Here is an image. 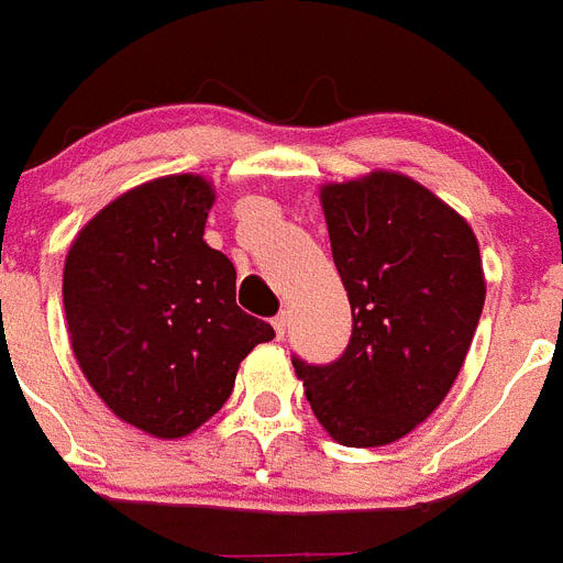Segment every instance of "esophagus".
Returning <instances> with one entry per match:
<instances>
[{"mask_svg": "<svg viewBox=\"0 0 563 563\" xmlns=\"http://www.w3.org/2000/svg\"><path fill=\"white\" fill-rule=\"evenodd\" d=\"M272 327H274V332H277V338L286 335V327H289V318H286V312L277 314V318L272 321Z\"/></svg>", "mask_w": 563, "mask_h": 563, "instance_id": "34e87169", "label": "esophagus"}]
</instances>
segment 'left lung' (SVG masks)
<instances>
[{
	"label": "left lung",
	"instance_id": "1",
	"mask_svg": "<svg viewBox=\"0 0 563 563\" xmlns=\"http://www.w3.org/2000/svg\"><path fill=\"white\" fill-rule=\"evenodd\" d=\"M353 338L314 367L291 358L306 399L341 445H390L454 387L486 303L472 225L405 173L321 185Z\"/></svg>",
	"mask_w": 563,
	"mask_h": 563
}]
</instances>
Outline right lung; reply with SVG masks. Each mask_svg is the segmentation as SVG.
<instances>
[{"mask_svg":"<svg viewBox=\"0 0 563 563\" xmlns=\"http://www.w3.org/2000/svg\"><path fill=\"white\" fill-rule=\"evenodd\" d=\"M213 185L173 173L132 187L80 228L63 268L68 341L121 422L181 440L234 390L274 329L236 306L234 263L205 242Z\"/></svg>","mask_w":563,"mask_h":563,"instance_id":"obj_1","label":"right lung"}]
</instances>
